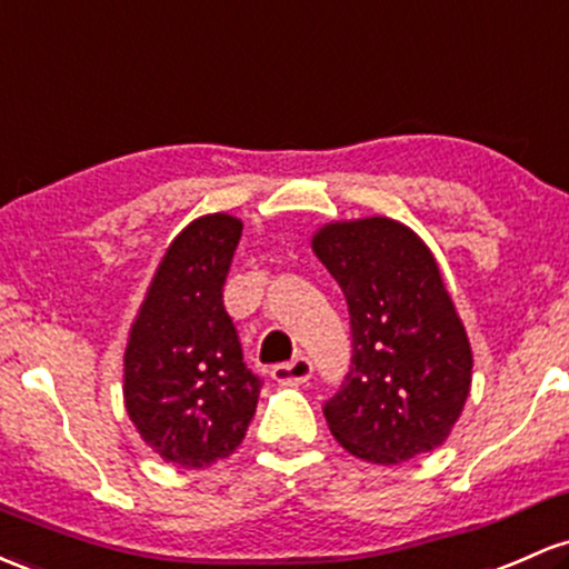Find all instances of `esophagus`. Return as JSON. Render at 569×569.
<instances>
[{"label": "esophagus", "mask_w": 569, "mask_h": 569, "mask_svg": "<svg viewBox=\"0 0 569 569\" xmlns=\"http://www.w3.org/2000/svg\"><path fill=\"white\" fill-rule=\"evenodd\" d=\"M270 376L283 386L305 383V380H310V376H313V361L305 359V356H297V359L286 361V365H274Z\"/></svg>", "instance_id": "1"}]
</instances>
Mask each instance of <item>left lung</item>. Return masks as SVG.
Masks as SVG:
<instances>
[{
  "label": "left lung",
  "instance_id": "obj_1",
  "mask_svg": "<svg viewBox=\"0 0 569 569\" xmlns=\"http://www.w3.org/2000/svg\"><path fill=\"white\" fill-rule=\"evenodd\" d=\"M310 248L348 299L353 361L329 399V432L372 465L435 451L472 386V348L427 242L386 216L318 227Z\"/></svg>",
  "mask_w": 569,
  "mask_h": 569
}]
</instances>
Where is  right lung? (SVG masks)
Returning <instances> with one entry per match:
<instances>
[{
    "mask_svg": "<svg viewBox=\"0 0 569 569\" xmlns=\"http://www.w3.org/2000/svg\"><path fill=\"white\" fill-rule=\"evenodd\" d=\"M242 221L193 218L156 264L123 351V408L142 442L170 465L227 459L256 413L261 380L242 365L223 280Z\"/></svg>",
    "mask_w": 569,
    "mask_h": 569,
    "instance_id": "1",
    "label": "right lung"
}]
</instances>
